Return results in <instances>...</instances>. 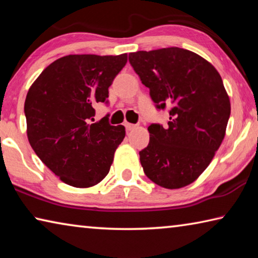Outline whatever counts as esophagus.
<instances>
[{
	"label": "esophagus",
	"mask_w": 258,
	"mask_h": 258,
	"mask_svg": "<svg viewBox=\"0 0 258 258\" xmlns=\"http://www.w3.org/2000/svg\"><path fill=\"white\" fill-rule=\"evenodd\" d=\"M125 127L127 131H132L134 128L138 127V125H134V124H130V123H125Z\"/></svg>",
	"instance_id": "obj_1"
}]
</instances>
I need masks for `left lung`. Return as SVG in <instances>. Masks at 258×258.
Here are the masks:
<instances>
[{
  "label": "left lung",
  "instance_id": "1",
  "mask_svg": "<svg viewBox=\"0 0 258 258\" xmlns=\"http://www.w3.org/2000/svg\"><path fill=\"white\" fill-rule=\"evenodd\" d=\"M128 60L157 108H171L167 126L148 127L149 145L140 151L143 171L166 189L189 185L225 137L231 103L222 77L203 56L176 46L132 52Z\"/></svg>",
  "mask_w": 258,
  "mask_h": 258
}]
</instances>
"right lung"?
<instances>
[{
    "label": "right lung",
    "instance_id": "1",
    "mask_svg": "<svg viewBox=\"0 0 258 258\" xmlns=\"http://www.w3.org/2000/svg\"><path fill=\"white\" fill-rule=\"evenodd\" d=\"M127 54H69L56 59L29 87L25 100L27 138L35 154L61 181L90 187L107 176L125 138L123 125L94 121V104L106 102L109 86Z\"/></svg>",
    "mask_w": 258,
    "mask_h": 258
}]
</instances>
